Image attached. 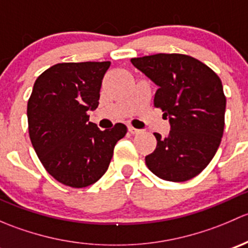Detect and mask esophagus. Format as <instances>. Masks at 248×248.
Listing matches in <instances>:
<instances>
[{
    "instance_id": "1",
    "label": "esophagus",
    "mask_w": 248,
    "mask_h": 248,
    "mask_svg": "<svg viewBox=\"0 0 248 248\" xmlns=\"http://www.w3.org/2000/svg\"><path fill=\"white\" fill-rule=\"evenodd\" d=\"M128 132H129V133H132V134H138V133H141V129L134 128V127L128 126Z\"/></svg>"
}]
</instances>
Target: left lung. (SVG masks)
<instances>
[{
    "label": "left lung",
    "mask_w": 248,
    "mask_h": 248,
    "mask_svg": "<svg viewBox=\"0 0 248 248\" xmlns=\"http://www.w3.org/2000/svg\"><path fill=\"white\" fill-rule=\"evenodd\" d=\"M131 62L158 86L154 106L170 122L168 137L154 133L157 146L145 157L147 168L167 181L193 179L214 158L223 136L226 96L221 79L188 55L156 54Z\"/></svg>",
    "instance_id": "8db88e82"
}]
</instances>
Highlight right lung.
<instances>
[{
  "label": "right lung",
  "mask_w": 248,
  "mask_h": 248,
  "mask_svg": "<svg viewBox=\"0 0 248 248\" xmlns=\"http://www.w3.org/2000/svg\"><path fill=\"white\" fill-rule=\"evenodd\" d=\"M104 62H67L37 78L27 103L29 134L46 170L61 184L82 188L108 169L114 147L127 133L124 124L101 131L89 122L99 103Z\"/></svg>",
  "instance_id": "add662e5"
}]
</instances>
